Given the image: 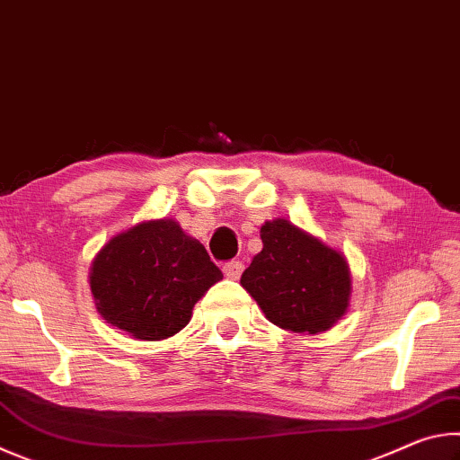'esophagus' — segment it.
Listing matches in <instances>:
<instances>
[{
	"label": "esophagus",
	"mask_w": 460,
	"mask_h": 460,
	"mask_svg": "<svg viewBox=\"0 0 460 460\" xmlns=\"http://www.w3.org/2000/svg\"><path fill=\"white\" fill-rule=\"evenodd\" d=\"M241 271H243V263H241V261H229V263H225V266H223V274L227 276L229 279H239Z\"/></svg>",
	"instance_id": "1"
}]
</instances>
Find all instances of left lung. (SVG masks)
<instances>
[{"label": "left lung", "mask_w": 460, "mask_h": 460, "mask_svg": "<svg viewBox=\"0 0 460 460\" xmlns=\"http://www.w3.org/2000/svg\"><path fill=\"white\" fill-rule=\"evenodd\" d=\"M263 249L241 276L270 323L284 331H329L347 313L351 271L345 255L288 219L261 225Z\"/></svg>", "instance_id": "obj_1"}]
</instances>
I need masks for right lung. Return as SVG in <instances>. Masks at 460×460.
Returning <instances> with one entry per match:
<instances>
[{
    "instance_id": "right-lung-1",
    "label": "right lung",
    "mask_w": 460,
    "mask_h": 460,
    "mask_svg": "<svg viewBox=\"0 0 460 460\" xmlns=\"http://www.w3.org/2000/svg\"><path fill=\"white\" fill-rule=\"evenodd\" d=\"M219 279L207 249L172 219L137 223L109 239L89 274L99 314L139 341L182 331L194 305Z\"/></svg>"
}]
</instances>
